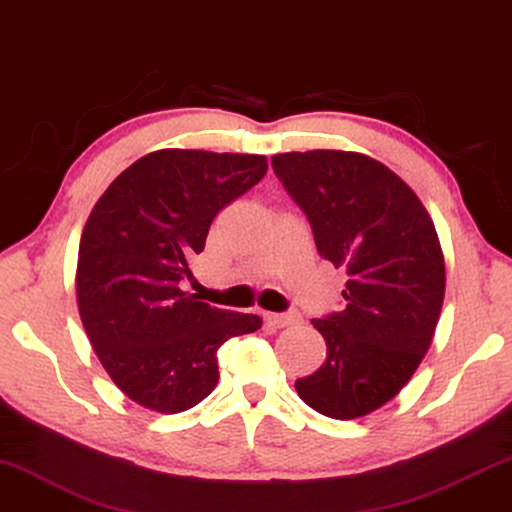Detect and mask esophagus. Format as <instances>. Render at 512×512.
I'll use <instances>...</instances> for the list:
<instances>
[{
    "instance_id": "obj_1",
    "label": "esophagus",
    "mask_w": 512,
    "mask_h": 512,
    "mask_svg": "<svg viewBox=\"0 0 512 512\" xmlns=\"http://www.w3.org/2000/svg\"><path fill=\"white\" fill-rule=\"evenodd\" d=\"M265 323H268L270 328H288V325L300 323V316L298 314H265Z\"/></svg>"
}]
</instances>
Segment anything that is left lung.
<instances>
[{
  "instance_id": "obj_1",
  "label": "left lung",
  "mask_w": 512,
  "mask_h": 512,
  "mask_svg": "<svg viewBox=\"0 0 512 512\" xmlns=\"http://www.w3.org/2000/svg\"><path fill=\"white\" fill-rule=\"evenodd\" d=\"M305 210L316 249L346 270V309L314 318L325 360L295 381L323 416L355 420L399 395L425 358L446 295L434 221L409 184L360 152L309 150L272 157Z\"/></svg>"
}]
</instances>
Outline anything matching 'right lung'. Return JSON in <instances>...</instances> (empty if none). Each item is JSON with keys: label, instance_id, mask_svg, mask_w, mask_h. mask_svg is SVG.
<instances>
[{"label": "right lung", "instance_id": "right-lung-1", "mask_svg": "<svg viewBox=\"0 0 512 512\" xmlns=\"http://www.w3.org/2000/svg\"><path fill=\"white\" fill-rule=\"evenodd\" d=\"M265 173L263 154L170 147L133 161L92 207L78 247V314L131 402L191 409L219 381V346L261 328L256 314L210 307L180 284L212 219Z\"/></svg>", "mask_w": 512, "mask_h": 512}]
</instances>
